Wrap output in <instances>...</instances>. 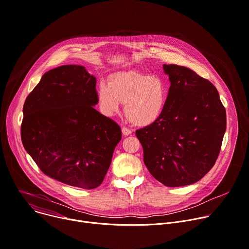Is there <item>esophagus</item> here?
I'll list each match as a JSON object with an SVG mask.
<instances>
[{"instance_id":"esophagus-1","label":"esophagus","mask_w":249,"mask_h":249,"mask_svg":"<svg viewBox=\"0 0 249 249\" xmlns=\"http://www.w3.org/2000/svg\"><path fill=\"white\" fill-rule=\"evenodd\" d=\"M122 132H123L124 136H128V135H130V133H131V129H129V128L124 126V127L122 128Z\"/></svg>"}]
</instances>
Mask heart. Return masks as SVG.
<instances>
[{
  "label": "heart",
  "mask_w": 249,
  "mask_h": 249,
  "mask_svg": "<svg viewBox=\"0 0 249 249\" xmlns=\"http://www.w3.org/2000/svg\"><path fill=\"white\" fill-rule=\"evenodd\" d=\"M168 94L163 78L138 71L113 73L108 84L101 83L98 89L100 107L106 116L118 112L122 103L126 118L138 126H147L160 120Z\"/></svg>",
  "instance_id": "1"
}]
</instances>
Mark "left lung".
<instances>
[{"instance_id": "1", "label": "left lung", "mask_w": 249, "mask_h": 249, "mask_svg": "<svg viewBox=\"0 0 249 249\" xmlns=\"http://www.w3.org/2000/svg\"><path fill=\"white\" fill-rule=\"evenodd\" d=\"M170 81L168 101L155 124L138 129L143 161L169 187L193 184L214 165L226 129V112L216 88L196 71L163 65Z\"/></svg>"}]
</instances>
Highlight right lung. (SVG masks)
<instances>
[{
    "label": "right lung",
    "instance_id": "1",
    "mask_svg": "<svg viewBox=\"0 0 249 249\" xmlns=\"http://www.w3.org/2000/svg\"><path fill=\"white\" fill-rule=\"evenodd\" d=\"M95 85L83 66L47 71L25 101L21 125L23 145L43 173L85 189L102 184L122 140L120 125L93 107Z\"/></svg>",
    "mask_w": 249,
    "mask_h": 249
}]
</instances>
